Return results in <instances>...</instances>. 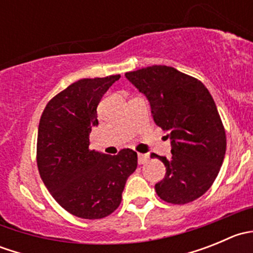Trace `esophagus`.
Returning <instances> with one entry per match:
<instances>
[{
  "mask_svg": "<svg viewBox=\"0 0 253 253\" xmlns=\"http://www.w3.org/2000/svg\"><path fill=\"white\" fill-rule=\"evenodd\" d=\"M149 162V157L147 154H142V153H138V164H147Z\"/></svg>",
  "mask_w": 253,
  "mask_h": 253,
  "instance_id": "esophagus-1",
  "label": "esophagus"
}]
</instances>
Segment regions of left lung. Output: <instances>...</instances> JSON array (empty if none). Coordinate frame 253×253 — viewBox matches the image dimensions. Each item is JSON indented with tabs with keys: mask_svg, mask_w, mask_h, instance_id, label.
Segmentation results:
<instances>
[{
	"mask_svg": "<svg viewBox=\"0 0 253 253\" xmlns=\"http://www.w3.org/2000/svg\"><path fill=\"white\" fill-rule=\"evenodd\" d=\"M126 78L147 96L155 124L168 132L171 157L167 174L155 185L157 195L172 205H185L205 195L219 174L226 136L215 103L205 84L169 66L127 72Z\"/></svg>",
	"mask_w": 253,
	"mask_h": 253,
	"instance_id": "left-lung-1",
	"label": "left lung"
}]
</instances>
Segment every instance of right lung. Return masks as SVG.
Here are the masks:
<instances>
[{
	"mask_svg": "<svg viewBox=\"0 0 253 253\" xmlns=\"http://www.w3.org/2000/svg\"><path fill=\"white\" fill-rule=\"evenodd\" d=\"M121 76L84 78L53 96L38 129L37 163L48 192L78 218L101 219L117 209L128 176L137 169V153L108 155L89 149L96 108Z\"/></svg>",
	"mask_w": 253,
	"mask_h": 253,
	"instance_id": "right-lung-1",
	"label": "right lung"
}]
</instances>
